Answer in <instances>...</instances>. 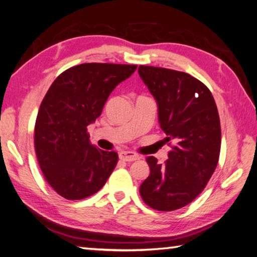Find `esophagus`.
Instances as JSON below:
<instances>
[{
    "label": "esophagus",
    "instance_id": "obj_1",
    "mask_svg": "<svg viewBox=\"0 0 257 257\" xmlns=\"http://www.w3.org/2000/svg\"><path fill=\"white\" fill-rule=\"evenodd\" d=\"M118 157L124 162H134L140 159V156L133 152H121L118 154Z\"/></svg>",
    "mask_w": 257,
    "mask_h": 257
}]
</instances>
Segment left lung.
<instances>
[{"label":"left lung","instance_id":"obj_1","mask_svg":"<svg viewBox=\"0 0 257 257\" xmlns=\"http://www.w3.org/2000/svg\"><path fill=\"white\" fill-rule=\"evenodd\" d=\"M139 75L156 100L159 126L173 150L164 165L148 156L150 176L140 187L151 208L173 211L200 195L219 162L221 127L210 90L189 73L140 66Z\"/></svg>","mask_w":257,"mask_h":257}]
</instances>
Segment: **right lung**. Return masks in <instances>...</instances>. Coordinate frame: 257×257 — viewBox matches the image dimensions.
<instances>
[{
    "mask_svg": "<svg viewBox=\"0 0 257 257\" xmlns=\"http://www.w3.org/2000/svg\"><path fill=\"white\" fill-rule=\"evenodd\" d=\"M136 65L82 64L62 72L50 85L35 124V151L45 179L69 200L94 195L115 168V152L90 144L95 122L112 91Z\"/></svg>",
    "mask_w": 257,
    "mask_h": 257,
    "instance_id": "right-lung-1",
    "label": "right lung"
}]
</instances>
